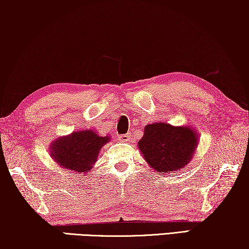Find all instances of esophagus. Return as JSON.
Masks as SVG:
<instances>
[{"instance_id":"obj_1","label":"esophagus","mask_w":249,"mask_h":249,"mask_svg":"<svg viewBox=\"0 0 249 249\" xmlns=\"http://www.w3.org/2000/svg\"><path fill=\"white\" fill-rule=\"evenodd\" d=\"M119 141L122 142H129L131 141V136L130 135H120L119 136Z\"/></svg>"}]
</instances>
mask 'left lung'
Wrapping results in <instances>:
<instances>
[{"label": "left lung", "mask_w": 249, "mask_h": 249, "mask_svg": "<svg viewBox=\"0 0 249 249\" xmlns=\"http://www.w3.org/2000/svg\"><path fill=\"white\" fill-rule=\"evenodd\" d=\"M198 135L195 129L156 122L147 124L138 142L145 161L160 173L179 171L195 153Z\"/></svg>", "instance_id": "1"}]
</instances>
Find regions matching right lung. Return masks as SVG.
<instances>
[{
    "mask_svg": "<svg viewBox=\"0 0 249 249\" xmlns=\"http://www.w3.org/2000/svg\"><path fill=\"white\" fill-rule=\"evenodd\" d=\"M110 141L107 136L100 137L94 130L74 131L57 138L51 145V158L60 166L72 173L87 175L96 162L101 148Z\"/></svg>",
    "mask_w": 249,
    "mask_h": 249,
    "instance_id": "right-lung-1",
    "label": "right lung"
}]
</instances>
